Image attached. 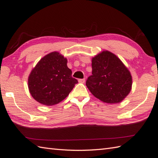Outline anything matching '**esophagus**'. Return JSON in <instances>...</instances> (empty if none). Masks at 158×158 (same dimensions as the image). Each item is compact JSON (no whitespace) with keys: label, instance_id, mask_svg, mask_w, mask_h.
<instances>
[{"label":"esophagus","instance_id":"1","mask_svg":"<svg viewBox=\"0 0 158 158\" xmlns=\"http://www.w3.org/2000/svg\"><path fill=\"white\" fill-rule=\"evenodd\" d=\"M78 81H79V83H83L85 81V79H80L78 80Z\"/></svg>","mask_w":158,"mask_h":158}]
</instances>
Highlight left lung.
<instances>
[{"mask_svg":"<svg viewBox=\"0 0 158 158\" xmlns=\"http://www.w3.org/2000/svg\"><path fill=\"white\" fill-rule=\"evenodd\" d=\"M92 75L86 86L99 100L108 104H118L131 90L132 76L120 58L108 50H103L91 59Z\"/></svg>","mask_w":158,"mask_h":158,"instance_id":"8db88e82","label":"left lung"}]
</instances>
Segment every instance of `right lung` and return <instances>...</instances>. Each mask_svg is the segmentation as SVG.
<instances>
[{"label": "right lung", "mask_w": 158, "mask_h": 158, "mask_svg": "<svg viewBox=\"0 0 158 158\" xmlns=\"http://www.w3.org/2000/svg\"><path fill=\"white\" fill-rule=\"evenodd\" d=\"M67 59L58 52L42 58L28 77V88L33 98L45 106L57 104L67 98L77 80L72 77Z\"/></svg>", "instance_id": "add662e5"}]
</instances>
